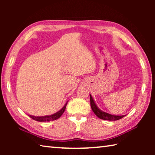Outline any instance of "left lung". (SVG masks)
<instances>
[{
	"instance_id": "1",
	"label": "left lung",
	"mask_w": 155,
	"mask_h": 155,
	"mask_svg": "<svg viewBox=\"0 0 155 155\" xmlns=\"http://www.w3.org/2000/svg\"><path fill=\"white\" fill-rule=\"evenodd\" d=\"M90 104H91V109H92V111H94V113L95 114L96 116L99 117L100 119H102L104 120H110V121H115V120H118L122 118L123 117H124L126 115H112V114H109V113L102 111V110L98 108V107L97 106V104H96L95 101H94L93 97L91 96V94H90Z\"/></svg>"
}]
</instances>
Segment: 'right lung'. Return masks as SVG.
<instances>
[{
	"label": "right lung",
	"mask_w": 155,
	"mask_h": 155,
	"mask_svg": "<svg viewBox=\"0 0 155 155\" xmlns=\"http://www.w3.org/2000/svg\"><path fill=\"white\" fill-rule=\"evenodd\" d=\"M68 103V101H67L66 103H65L64 106L59 111L54 113V114L52 115H44V116H35V115H29V117H31L32 119H33L34 120H36V121H38V122H50V121H52V120H55L59 118V117L62 115V114H64V112L65 110V108H66V105Z\"/></svg>",
	"instance_id": "obj_1"
}]
</instances>
